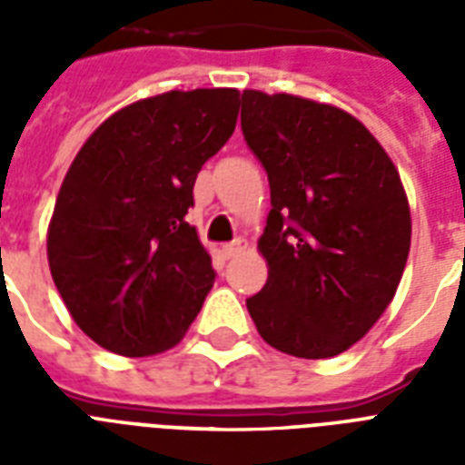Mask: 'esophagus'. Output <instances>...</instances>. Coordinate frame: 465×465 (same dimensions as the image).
Here are the masks:
<instances>
[{"label": "esophagus", "instance_id": "esophagus-1", "mask_svg": "<svg viewBox=\"0 0 465 465\" xmlns=\"http://www.w3.org/2000/svg\"><path fill=\"white\" fill-rule=\"evenodd\" d=\"M243 248H246V239H233L232 243L222 246V253H224L226 258H233V255H239Z\"/></svg>", "mask_w": 465, "mask_h": 465}]
</instances>
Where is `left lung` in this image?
Returning <instances> with one entry per match:
<instances>
[{"instance_id": "8db88e82", "label": "left lung", "mask_w": 465, "mask_h": 465, "mask_svg": "<svg viewBox=\"0 0 465 465\" xmlns=\"http://www.w3.org/2000/svg\"><path fill=\"white\" fill-rule=\"evenodd\" d=\"M241 130L270 181L258 248L268 282L246 299L261 338L325 360L379 321L403 277L411 207L393 161L350 113L309 98L241 94Z\"/></svg>"}]
</instances>
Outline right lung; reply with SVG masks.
Segmentation results:
<instances>
[{"instance_id":"obj_1","label":"right lung","mask_w":465,"mask_h":465,"mask_svg":"<svg viewBox=\"0 0 465 465\" xmlns=\"http://www.w3.org/2000/svg\"><path fill=\"white\" fill-rule=\"evenodd\" d=\"M239 104L236 89L144 98L105 120L72 161L47 262L74 323L105 350L163 352L203 309L217 272L185 214L203 163L233 134Z\"/></svg>"}]
</instances>
